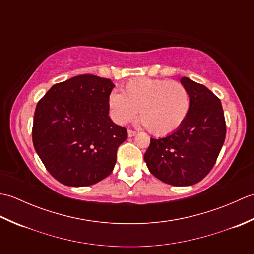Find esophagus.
I'll list each match as a JSON object with an SVG mask.
<instances>
[{"label": "esophagus", "mask_w": 254, "mask_h": 254, "mask_svg": "<svg viewBox=\"0 0 254 254\" xmlns=\"http://www.w3.org/2000/svg\"><path fill=\"white\" fill-rule=\"evenodd\" d=\"M136 135V132L135 131H132V130H127V136L128 137H133Z\"/></svg>", "instance_id": "obj_1"}]
</instances>
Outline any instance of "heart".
Segmentation results:
<instances>
[{
	"instance_id": "1",
	"label": "heart",
	"mask_w": 254,
	"mask_h": 254,
	"mask_svg": "<svg viewBox=\"0 0 254 254\" xmlns=\"http://www.w3.org/2000/svg\"><path fill=\"white\" fill-rule=\"evenodd\" d=\"M108 106L113 120L126 124L139 113L143 127L156 136L178 130L190 110V96L182 84L160 78L139 77L127 82L122 94L112 91Z\"/></svg>"
}]
</instances>
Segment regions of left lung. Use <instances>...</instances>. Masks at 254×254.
Listing matches in <instances>:
<instances>
[{"mask_svg":"<svg viewBox=\"0 0 254 254\" xmlns=\"http://www.w3.org/2000/svg\"><path fill=\"white\" fill-rule=\"evenodd\" d=\"M181 84L190 96V110L182 126L168 135L150 138L144 155L149 171L165 183L188 187L213 168L226 136L222 102L204 85L189 77Z\"/></svg>","mask_w":254,"mask_h":254,"instance_id":"8db88e82","label":"left lung"}]
</instances>
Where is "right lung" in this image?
<instances>
[{"label":"right lung","instance_id":"obj_1","mask_svg":"<svg viewBox=\"0 0 254 254\" xmlns=\"http://www.w3.org/2000/svg\"><path fill=\"white\" fill-rule=\"evenodd\" d=\"M115 85L91 74L53 85L37 104L32 143L53 178L68 187H87L109 176L127 132L109 117Z\"/></svg>","mask_w":254,"mask_h":254}]
</instances>
